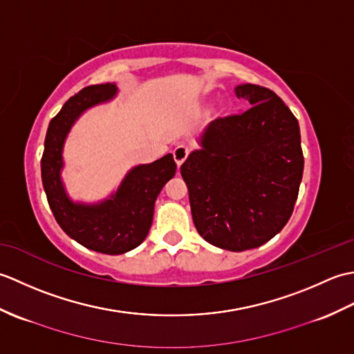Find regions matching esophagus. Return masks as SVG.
<instances>
[{"label": "esophagus", "instance_id": "34e87169", "mask_svg": "<svg viewBox=\"0 0 354 354\" xmlns=\"http://www.w3.org/2000/svg\"><path fill=\"white\" fill-rule=\"evenodd\" d=\"M189 153H190L189 147H187L185 145H183V142H178V145L175 146V149H173V158H175L178 167L185 161V158L189 156Z\"/></svg>", "mask_w": 354, "mask_h": 354}]
</instances>
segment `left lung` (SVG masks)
<instances>
[{
	"instance_id": "8db88e82",
	"label": "left lung",
	"mask_w": 354,
	"mask_h": 354,
	"mask_svg": "<svg viewBox=\"0 0 354 354\" xmlns=\"http://www.w3.org/2000/svg\"><path fill=\"white\" fill-rule=\"evenodd\" d=\"M234 93L251 108L209 123L181 175L199 234L240 252L266 243L288 223L304 156L298 120L280 97L252 84Z\"/></svg>"
}]
</instances>
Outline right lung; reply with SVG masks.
Segmentation results:
<instances>
[{"mask_svg": "<svg viewBox=\"0 0 354 354\" xmlns=\"http://www.w3.org/2000/svg\"><path fill=\"white\" fill-rule=\"evenodd\" d=\"M115 95V84L91 85L74 94L51 118L41 160L44 190L59 227L88 250L109 255L124 254L142 243L153 221L158 194L176 173L173 155L167 153L129 170L108 199L97 204L70 199L61 178L65 140L82 112Z\"/></svg>", "mask_w": 354, "mask_h": 354, "instance_id": "add662e5", "label": "right lung"}]
</instances>
